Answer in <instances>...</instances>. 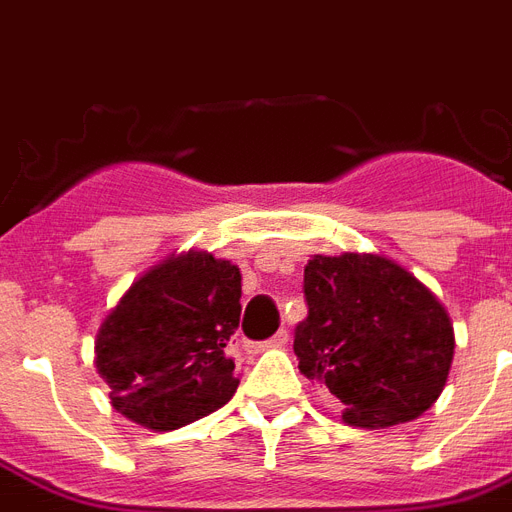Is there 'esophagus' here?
I'll list each match as a JSON object with an SVG mask.
<instances>
[{
    "label": "esophagus",
    "mask_w": 512,
    "mask_h": 512,
    "mask_svg": "<svg viewBox=\"0 0 512 512\" xmlns=\"http://www.w3.org/2000/svg\"><path fill=\"white\" fill-rule=\"evenodd\" d=\"M287 329H279L276 335L271 337V340H265V342H257V345H249V348L255 350V353H260V350H268V348H284L287 345Z\"/></svg>",
    "instance_id": "34e87169"
}]
</instances>
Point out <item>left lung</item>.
<instances>
[{
  "mask_svg": "<svg viewBox=\"0 0 512 512\" xmlns=\"http://www.w3.org/2000/svg\"><path fill=\"white\" fill-rule=\"evenodd\" d=\"M305 300L295 356L300 372L345 406L342 422L390 428L436 404L452 369L454 327L404 265L372 252L313 255Z\"/></svg>",
  "mask_w": 512,
  "mask_h": 512,
  "instance_id": "1",
  "label": "left lung"
}]
</instances>
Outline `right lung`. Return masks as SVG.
I'll return each mask as SVG.
<instances>
[{"label":"right lung","instance_id":"right-lung-1","mask_svg":"<svg viewBox=\"0 0 512 512\" xmlns=\"http://www.w3.org/2000/svg\"><path fill=\"white\" fill-rule=\"evenodd\" d=\"M239 300V265L204 249L140 273L95 335V369L116 412L162 433L228 404L239 388L225 350L239 327Z\"/></svg>","mask_w":512,"mask_h":512}]
</instances>
